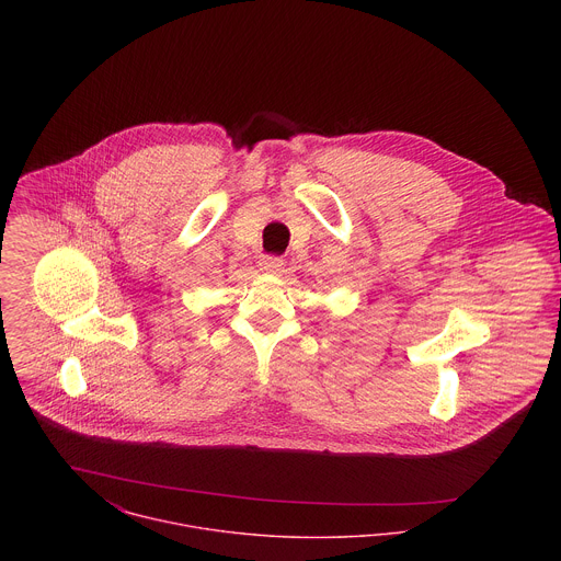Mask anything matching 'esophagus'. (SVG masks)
<instances>
[{"label": "esophagus", "mask_w": 561, "mask_h": 561, "mask_svg": "<svg viewBox=\"0 0 561 561\" xmlns=\"http://www.w3.org/2000/svg\"><path fill=\"white\" fill-rule=\"evenodd\" d=\"M259 270H261L263 274H280V270H283V259H278V256H263V259L259 261Z\"/></svg>", "instance_id": "34e87169"}]
</instances>
